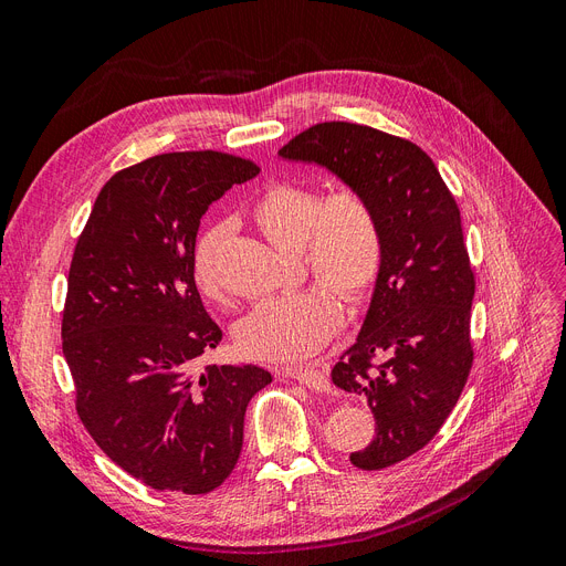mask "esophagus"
Returning a JSON list of instances; mask_svg holds the SVG:
<instances>
[{
  "instance_id": "obj_1",
  "label": "esophagus",
  "mask_w": 566,
  "mask_h": 566,
  "mask_svg": "<svg viewBox=\"0 0 566 566\" xmlns=\"http://www.w3.org/2000/svg\"><path fill=\"white\" fill-rule=\"evenodd\" d=\"M282 375H286V378H294L296 382L305 385L307 389L312 391H328L331 382L326 378L324 370H317V368H298V370H282Z\"/></svg>"
}]
</instances>
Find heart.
Wrapping results in <instances>:
<instances>
[{
    "instance_id": "1",
    "label": "heart",
    "mask_w": 566,
    "mask_h": 566,
    "mask_svg": "<svg viewBox=\"0 0 566 566\" xmlns=\"http://www.w3.org/2000/svg\"><path fill=\"white\" fill-rule=\"evenodd\" d=\"M251 217L277 249L301 251L312 275L347 303L364 301L380 277L382 226L378 209L359 188L340 186L322 196L310 184H272L256 198ZM228 235L226 221L209 226L193 251V277L209 301H223L217 254ZM329 290L312 286L261 301L235 326L240 349L270 364L310 359L343 322L340 301Z\"/></svg>"
}]
</instances>
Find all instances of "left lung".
<instances>
[{
  "label": "left lung",
  "instance_id": "obj_1",
  "mask_svg": "<svg viewBox=\"0 0 566 566\" xmlns=\"http://www.w3.org/2000/svg\"><path fill=\"white\" fill-rule=\"evenodd\" d=\"M280 156L326 167L378 209L382 270L357 343L331 380L359 394L375 417V438L349 462L387 469L431 441L471 373L475 280L459 207L420 146L368 125L317 123Z\"/></svg>",
  "mask_w": 566,
  "mask_h": 566
}]
</instances>
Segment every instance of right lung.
<instances>
[{"instance_id": "right-lung-1", "label": "right lung", "mask_w": 566, "mask_h": 566, "mask_svg": "<svg viewBox=\"0 0 566 566\" xmlns=\"http://www.w3.org/2000/svg\"><path fill=\"white\" fill-rule=\"evenodd\" d=\"M259 167L181 151L116 172L76 240L62 354L76 412L125 473L154 490L207 494L235 469L244 412L272 375L205 366L221 328L205 312L193 251L207 207Z\"/></svg>"}]
</instances>
